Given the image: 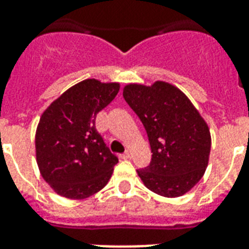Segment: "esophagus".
<instances>
[{"instance_id":"obj_1","label":"esophagus","mask_w":249,"mask_h":249,"mask_svg":"<svg viewBox=\"0 0 249 249\" xmlns=\"http://www.w3.org/2000/svg\"><path fill=\"white\" fill-rule=\"evenodd\" d=\"M130 158V152L126 151L125 154H121L120 155V159H129Z\"/></svg>"}]
</instances>
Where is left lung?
Listing matches in <instances>:
<instances>
[{
	"label": "left lung",
	"mask_w": 249,
	"mask_h": 249,
	"mask_svg": "<svg viewBox=\"0 0 249 249\" xmlns=\"http://www.w3.org/2000/svg\"><path fill=\"white\" fill-rule=\"evenodd\" d=\"M123 97L147 132L151 163L137 173L152 193L178 197L204 176L211 132L185 93L165 81L151 86L128 84Z\"/></svg>",
	"instance_id": "8db88e82"
}]
</instances>
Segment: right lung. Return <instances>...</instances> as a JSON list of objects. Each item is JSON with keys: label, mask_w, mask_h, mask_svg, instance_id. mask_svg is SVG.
I'll return each mask as SVG.
<instances>
[{"label": "right lung", "mask_w": 249, "mask_h": 249, "mask_svg": "<svg viewBox=\"0 0 249 249\" xmlns=\"http://www.w3.org/2000/svg\"><path fill=\"white\" fill-rule=\"evenodd\" d=\"M119 83L84 80L66 90L41 115L36 160L58 195L85 199L107 185L119 159L95 129V117L119 93Z\"/></svg>", "instance_id": "add662e5"}]
</instances>
